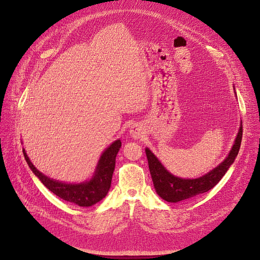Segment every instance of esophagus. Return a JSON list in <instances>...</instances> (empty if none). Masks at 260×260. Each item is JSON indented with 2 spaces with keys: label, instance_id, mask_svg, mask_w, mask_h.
<instances>
[{
  "label": "esophagus",
  "instance_id": "1",
  "mask_svg": "<svg viewBox=\"0 0 260 260\" xmlns=\"http://www.w3.org/2000/svg\"><path fill=\"white\" fill-rule=\"evenodd\" d=\"M129 134L134 139H140L141 137H143L144 133L139 125H133V127L129 131Z\"/></svg>",
  "mask_w": 260,
  "mask_h": 260
}]
</instances>
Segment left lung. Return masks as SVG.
Returning <instances> with one entry per match:
<instances>
[{
    "label": "left lung",
    "mask_w": 260,
    "mask_h": 260,
    "mask_svg": "<svg viewBox=\"0 0 260 260\" xmlns=\"http://www.w3.org/2000/svg\"><path fill=\"white\" fill-rule=\"evenodd\" d=\"M242 135L243 127L241 123L239 133L228 157L218 166L210 170L208 174L192 180L181 179L171 175L158 160V158L148 148H146L145 151L148 159L150 174L157 194L167 202L177 203L211 190L222 179L229 167L234 163L239 153Z\"/></svg>",
    "instance_id": "left-lung-1"
}]
</instances>
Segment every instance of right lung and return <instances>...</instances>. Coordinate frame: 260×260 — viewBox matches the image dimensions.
Listing matches in <instances>:
<instances>
[{"instance_id":"add662e5","label":"right lung","mask_w":260,"mask_h":260,"mask_svg":"<svg viewBox=\"0 0 260 260\" xmlns=\"http://www.w3.org/2000/svg\"><path fill=\"white\" fill-rule=\"evenodd\" d=\"M120 147V140L113 142L102 153L93 178L90 181L80 184H66L46 177L30 162L24 149L23 155L34 174L52 193L59 198L67 202L74 203L80 207H89L98 203L107 195L111 186L112 175L115 168L116 155Z\"/></svg>"}]
</instances>
